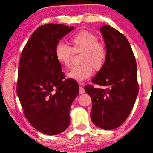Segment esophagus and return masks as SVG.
Returning <instances> with one entry per match:
<instances>
[{"label": "esophagus", "mask_w": 153, "mask_h": 153, "mask_svg": "<svg viewBox=\"0 0 153 153\" xmlns=\"http://www.w3.org/2000/svg\"><path fill=\"white\" fill-rule=\"evenodd\" d=\"M84 93H85L84 88H83V87H80V88H79V94H84Z\"/></svg>", "instance_id": "esophagus-1"}]
</instances>
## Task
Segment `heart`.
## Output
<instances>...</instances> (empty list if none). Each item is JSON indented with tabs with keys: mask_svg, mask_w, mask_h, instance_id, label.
Wrapping results in <instances>:
<instances>
[{
	"mask_svg": "<svg viewBox=\"0 0 153 153\" xmlns=\"http://www.w3.org/2000/svg\"><path fill=\"white\" fill-rule=\"evenodd\" d=\"M74 52H82L81 65L74 67L67 73L68 78L83 82L90 78L95 70L98 71L104 65L106 51L99 43L98 38L88 31H81L69 39ZM72 48L66 43L59 42L55 46V54L57 61L62 66L69 67L72 57Z\"/></svg>",
	"mask_w": 153,
	"mask_h": 153,
	"instance_id": "heart-1",
	"label": "heart"
}]
</instances>
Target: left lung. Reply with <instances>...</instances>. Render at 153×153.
<instances>
[{
  "label": "left lung",
  "mask_w": 153,
  "mask_h": 153,
  "mask_svg": "<svg viewBox=\"0 0 153 153\" xmlns=\"http://www.w3.org/2000/svg\"><path fill=\"white\" fill-rule=\"evenodd\" d=\"M106 48L105 61L92 79L101 86H85L91 97V119L98 127H119L131 112L138 94L137 65L130 43L120 31L108 25L100 29Z\"/></svg>",
  "instance_id": "1"
}]
</instances>
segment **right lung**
<instances>
[{
	"label": "right lung",
	"mask_w": 153,
	"mask_h": 153,
	"mask_svg": "<svg viewBox=\"0 0 153 153\" xmlns=\"http://www.w3.org/2000/svg\"><path fill=\"white\" fill-rule=\"evenodd\" d=\"M74 27L48 24L32 33L22 53L17 94L26 118L36 129L57 135L68 128L69 110L78 96L74 79H65L55 49Z\"/></svg>",
	"instance_id": "1"
}]
</instances>
